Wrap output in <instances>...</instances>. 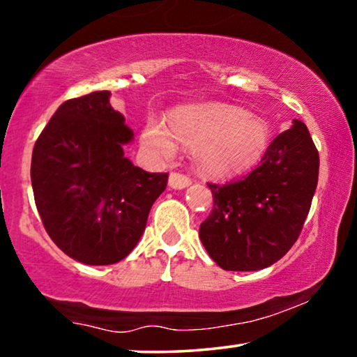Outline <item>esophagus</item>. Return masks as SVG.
Returning <instances> with one entry per match:
<instances>
[{
  "instance_id": "obj_1",
  "label": "esophagus",
  "mask_w": 357,
  "mask_h": 357,
  "mask_svg": "<svg viewBox=\"0 0 357 357\" xmlns=\"http://www.w3.org/2000/svg\"><path fill=\"white\" fill-rule=\"evenodd\" d=\"M191 183V178H190V175H187V174H182V172H172L170 174V177H169V185L172 188H185V187H188V185Z\"/></svg>"
}]
</instances>
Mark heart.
Instances as JSON below:
<instances>
[{
	"instance_id": "heart-1",
	"label": "heart",
	"mask_w": 357,
	"mask_h": 357,
	"mask_svg": "<svg viewBox=\"0 0 357 357\" xmlns=\"http://www.w3.org/2000/svg\"><path fill=\"white\" fill-rule=\"evenodd\" d=\"M175 136L195 146L199 167L215 177H229L261 161L271 142V128L264 119L227 105H196L175 109L169 128L149 119L142 140L151 151L170 158L177 149Z\"/></svg>"
}]
</instances>
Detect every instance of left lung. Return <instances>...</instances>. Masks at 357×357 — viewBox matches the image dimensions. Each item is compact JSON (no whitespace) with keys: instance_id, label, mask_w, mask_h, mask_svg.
<instances>
[{"instance_id":"obj_1","label":"left lung","mask_w":357,"mask_h":357,"mask_svg":"<svg viewBox=\"0 0 357 357\" xmlns=\"http://www.w3.org/2000/svg\"><path fill=\"white\" fill-rule=\"evenodd\" d=\"M319 180V151L304 122L268 144L255 170L208 183L214 206L199 225L206 251L224 271H261L282 259L301 234Z\"/></svg>"}]
</instances>
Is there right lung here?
<instances>
[{"label":"right lung","instance_id":"1","mask_svg":"<svg viewBox=\"0 0 357 357\" xmlns=\"http://www.w3.org/2000/svg\"><path fill=\"white\" fill-rule=\"evenodd\" d=\"M109 91L58 107L33 146L30 178L50 238L89 266L122 261L140 240L167 172H146L123 156L132 128Z\"/></svg>","mask_w":357,"mask_h":357}]
</instances>
